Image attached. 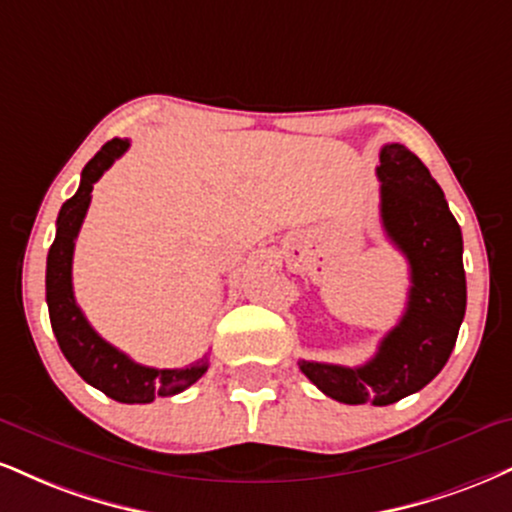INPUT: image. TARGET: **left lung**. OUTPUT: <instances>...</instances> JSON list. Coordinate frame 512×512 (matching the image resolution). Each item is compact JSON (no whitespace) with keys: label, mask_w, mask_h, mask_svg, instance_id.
Segmentation results:
<instances>
[{"label":"left lung","mask_w":512,"mask_h":512,"mask_svg":"<svg viewBox=\"0 0 512 512\" xmlns=\"http://www.w3.org/2000/svg\"><path fill=\"white\" fill-rule=\"evenodd\" d=\"M379 162L381 226L410 264L408 307L365 365L298 362L346 405H391L424 389L451 357L467 305L463 233L441 186L405 145H384Z\"/></svg>","instance_id":"1"}]
</instances>
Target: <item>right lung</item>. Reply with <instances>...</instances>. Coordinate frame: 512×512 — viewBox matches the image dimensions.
Returning <instances> with one entry per match:
<instances>
[{
	"label": "right lung",
	"mask_w": 512,
	"mask_h": 512,
	"mask_svg": "<svg viewBox=\"0 0 512 512\" xmlns=\"http://www.w3.org/2000/svg\"><path fill=\"white\" fill-rule=\"evenodd\" d=\"M128 145L131 143L121 138L102 145V150L85 164L76 195L61 205L57 217V238H54L47 255L45 288L54 336H57L61 353L83 381H88L104 396L119 400V403H152L157 396H176V393L193 386L207 372V355L181 369L138 365L92 329L80 312L76 298H73L71 281L73 248H76L80 224H83L85 212L90 207L92 186L128 150Z\"/></svg>",
	"instance_id": "1"
}]
</instances>
